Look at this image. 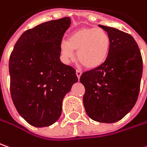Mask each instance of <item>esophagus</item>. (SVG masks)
Instances as JSON below:
<instances>
[{
  "label": "esophagus",
  "mask_w": 147,
  "mask_h": 147,
  "mask_svg": "<svg viewBox=\"0 0 147 147\" xmlns=\"http://www.w3.org/2000/svg\"><path fill=\"white\" fill-rule=\"evenodd\" d=\"M76 75H77V77L79 78L81 77V75H82V72H81L80 70H76Z\"/></svg>",
  "instance_id": "esophagus-1"
}]
</instances>
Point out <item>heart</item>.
<instances>
[{
  "label": "heart",
  "mask_w": 147,
  "mask_h": 147,
  "mask_svg": "<svg viewBox=\"0 0 147 147\" xmlns=\"http://www.w3.org/2000/svg\"><path fill=\"white\" fill-rule=\"evenodd\" d=\"M61 55L66 61L71 60L77 51L78 62L88 69L100 68L108 58L111 39L106 31L94 27H83L74 31L68 41L59 44Z\"/></svg>",
  "instance_id": "b5f03b06"
}]
</instances>
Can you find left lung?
<instances>
[{"instance_id":"1","label":"left lung","mask_w":147,"mask_h":147,"mask_svg":"<svg viewBox=\"0 0 147 147\" xmlns=\"http://www.w3.org/2000/svg\"><path fill=\"white\" fill-rule=\"evenodd\" d=\"M111 39L108 58L100 68L82 74L83 102L88 117L98 122L121 120L135 106L142 75V58L134 38L99 25Z\"/></svg>"}]
</instances>
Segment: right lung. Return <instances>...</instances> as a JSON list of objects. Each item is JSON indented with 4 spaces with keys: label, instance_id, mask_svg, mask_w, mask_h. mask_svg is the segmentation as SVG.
Listing matches in <instances>:
<instances>
[{
    "label": "right lung",
    "instance_id": "right-lung-1",
    "mask_svg": "<svg viewBox=\"0 0 147 147\" xmlns=\"http://www.w3.org/2000/svg\"><path fill=\"white\" fill-rule=\"evenodd\" d=\"M70 24L63 17L26 30L10 56L11 98L34 127H48L59 118L63 99L78 82L76 70L59 59V44Z\"/></svg>",
    "mask_w": 147,
    "mask_h": 147
}]
</instances>
